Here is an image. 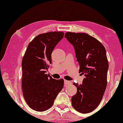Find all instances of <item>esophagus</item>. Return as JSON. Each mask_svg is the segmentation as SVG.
<instances>
[{"label":"esophagus","instance_id":"1","mask_svg":"<svg viewBox=\"0 0 123 123\" xmlns=\"http://www.w3.org/2000/svg\"><path fill=\"white\" fill-rule=\"evenodd\" d=\"M64 84L65 85H69L70 84H72V82L70 81H69V80H64Z\"/></svg>","mask_w":123,"mask_h":123}]
</instances>
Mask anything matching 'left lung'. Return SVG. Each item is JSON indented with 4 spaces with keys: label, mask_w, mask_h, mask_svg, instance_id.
<instances>
[{
    "label": "left lung",
    "mask_w": 123,
    "mask_h": 123,
    "mask_svg": "<svg viewBox=\"0 0 123 123\" xmlns=\"http://www.w3.org/2000/svg\"><path fill=\"white\" fill-rule=\"evenodd\" d=\"M65 38L73 45L84 75L82 84L73 83L77 92L72 97V105L78 112H92L100 104L107 86L109 63L105 48L96 38L86 33L67 32Z\"/></svg>",
    "instance_id": "1"
}]
</instances>
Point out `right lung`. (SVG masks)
<instances>
[{"mask_svg":"<svg viewBox=\"0 0 123 123\" xmlns=\"http://www.w3.org/2000/svg\"><path fill=\"white\" fill-rule=\"evenodd\" d=\"M63 37V32L38 35L30 43L23 58V95L28 105L37 111L50 109L63 88V79L55 80L46 73L52 63V52Z\"/></svg>","mask_w":123,"mask_h":123,"instance_id":"obj_1","label":"right lung"}]
</instances>
